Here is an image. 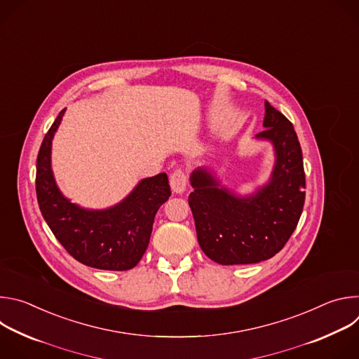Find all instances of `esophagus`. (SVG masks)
<instances>
[{
	"mask_svg": "<svg viewBox=\"0 0 359 359\" xmlns=\"http://www.w3.org/2000/svg\"><path fill=\"white\" fill-rule=\"evenodd\" d=\"M186 184H187V176H186L184 170L176 169V170L170 175V186H172L173 191H176V193L184 191Z\"/></svg>",
	"mask_w": 359,
	"mask_h": 359,
	"instance_id": "esophagus-1",
	"label": "esophagus"
}]
</instances>
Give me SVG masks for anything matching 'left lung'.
Listing matches in <instances>:
<instances>
[{"label": "left lung", "instance_id": "1", "mask_svg": "<svg viewBox=\"0 0 359 359\" xmlns=\"http://www.w3.org/2000/svg\"><path fill=\"white\" fill-rule=\"evenodd\" d=\"M264 130L257 137L274 143L277 162L270 184L257 194L237 198L219 189L206 170H196L189 194L197 241L222 266L254 264L271 259L288 241L302 213L305 173L292 123L264 102Z\"/></svg>", "mask_w": 359, "mask_h": 359}]
</instances>
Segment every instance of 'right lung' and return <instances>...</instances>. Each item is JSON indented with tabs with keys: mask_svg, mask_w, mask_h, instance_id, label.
Here are the masks:
<instances>
[{
	"mask_svg": "<svg viewBox=\"0 0 359 359\" xmlns=\"http://www.w3.org/2000/svg\"><path fill=\"white\" fill-rule=\"evenodd\" d=\"M64 112L46 132L38 151L35 189L39 210L57 240L79 263L99 270H130L143 257L155 216L172 194L168 175L142 180L112 209L90 212L75 206L61 194L50 170V142Z\"/></svg>",
	"mask_w": 359,
	"mask_h": 359,
	"instance_id": "1",
	"label": "right lung"
}]
</instances>
